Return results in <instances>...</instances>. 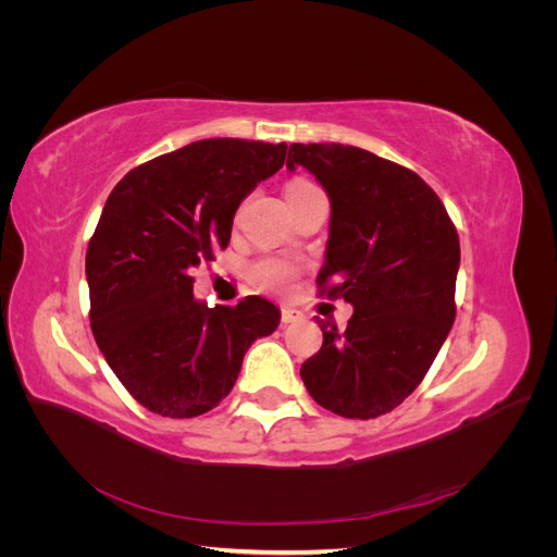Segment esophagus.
I'll return each mask as SVG.
<instances>
[{"instance_id": "esophagus-1", "label": "esophagus", "mask_w": 557, "mask_h": 557, "mask_svg": "<svg viewBox=\"0 0 557 557\" xmlns=\"http://www.w3.org/2000/svg\"><path fill=\"white\" fill-rule=\"evenodd\" d=\"M305 318V313L297 311V309H290V307H283L281 311V323L283 325H290V323H297V320Z\"/></svg>"}]
</instances>
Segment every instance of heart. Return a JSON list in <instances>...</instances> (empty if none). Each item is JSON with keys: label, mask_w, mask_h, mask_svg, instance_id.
<instances>
[{"label": "heart", "mask_w": 557, "mask_h": 557, "mask_svg": "<svg viewBox=\"0 0 557 557\" xmlns=\"http://www.w3.org/2000/svg\"><path fill=\"white\" fill-rule=\"evenodd\" d=\"M301 185H311V183L309 181H293L285 193L297 190V188H301ZM250 276L264 290H283L285 285H288V281L293 278V267L285 262H278V260H262L250 269Z\"/></svg>", "instance_id": "b5f03b06"}]
</instances>
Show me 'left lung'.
<instances>
[{
  "mask_svg": "<svg viewBox=\"0 0 557 557\" xmlns=\"http://www.w3.org/2000/svg\"><path fill=\"white\" fill-rule=\"evenodd\" d=\"M297 164L330 197L318 285L352 305L344 332L315 318L323 346L299 374L323 409L376 418L416 391L453 327L458 230L423 178L369 150L293 144L285 166Z\"/></svg>",
  "mask_w": 557,
  "mask_h": 557,
  "instance_id": "left-lung-1",
  "label": "left lung"
}]
</instances>
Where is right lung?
Listing matches in <instances>:
<instances>
[{"mask_svg":"<svg viewBox=\"0 0 557 557\" xmlns=\"http://www.w3.org/2000/svg\"><path fill=\"white\" fill-rule=\"evenodd\" d=\"M285 144L201 139L132 170L88 244L90 327L127 393L148 411L195 418L230 395L250 344L281 311L258 295L199 301L190 276L230 244L232 221L285 162Z\"/></svg>","mask_w":557,"mask_h":557,"instance_id":"obj_1","label":"right lung"}]
</instances>
